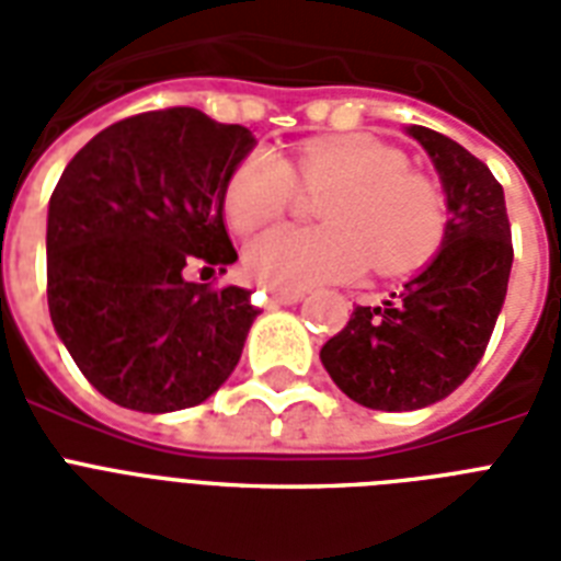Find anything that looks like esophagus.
Masks as SVG:
<instances>
[{
  "label": "esophagus",
  "instance_id": "1",
  "mask_svg": "<svg viewBox=\"0 0 561 561\" xmlns=\"http://www.w3.org/2000/svg\"><path fill=\"white\" fill-rule=\"evenodd\" d=\"M271 299L276 306H297L306 299V290H271Z\"/></svg>",
  "mask_w": 561,
  "mask_h": 561
}]
</instances>
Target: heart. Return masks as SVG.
Instances as JSON below:
<instances>
[{"mask_svg": "<svg viewBox=\"0 0 561 561\" xmlns=\"http://www.w3.org/2000/svg\"><path fill=\"white\" fill-rule=\"evenodd\" d=\"M308 192H323V227H271L244 247L247 276L273 290H308L358 279L373 259L378 273H408L439 250L448 227L434 178L404 165V153L364 134L317 136L285 162L255 148L229 171L224 215L250 232Z\"/></svg>", "mask_w": 561, "mask_h": 561, "instance_id": "1", "label": "heart"}]
</instances>
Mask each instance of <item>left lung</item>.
I'll use <instances>...</instances> for the list:
<instances>
[{
  "label": "left lung",
  "instance_id": "left-lung-1",
  "mask_svg": "<svg viewBox=\"0 0 561 561\" xmlns=\"http://www.w3.org/2000/svg\"><path fill=\"white\" fill-rule=\"evenodd\" d=\"M408 134L448 194L443 250L381 308H355L320 350L332 381L373 410H419L451 396L486 352L513 271L504 188L486 162L431 127Z\"/></svg>",
  "mask_w": 561,
  "mask_h": 561
}]
</instances>
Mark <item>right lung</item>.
<instances>
[{
    "label": "right lung",
    "instance_id": "1",
    "mask_svg": "<svg viewBox=\"0 0 561 561\" xmlns=\"http://www.w3.org/2000/svg\"><path fill=\"white\" fill-rule=\"evenodd\" d=\"M253 145L201 110H151L92 136L57 180L48 314L87 381L122 408H194L236 369L259 314L250 290L186 273L238 259L224 186Z\"/></svg>",
    "mask_w": 561,
    "mask_h": 561
}]
</instances>
